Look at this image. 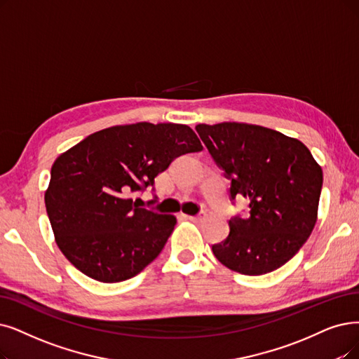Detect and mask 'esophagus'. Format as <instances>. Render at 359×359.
<instances>
[{"mask_svg": "<svg viewBox=\"0 0 359 359\" xmlns=\"http://www.w3.org/2000/svg\"><path fill=\"white\" fill-rule=\"evenodd\" d=\"M190 221H193V222H200V221H203L205 219V212H200V213H197V215H193V217H187Z\"/></svg>", "mask_w": 359, "mask_h": 359, "instance_id": "34e87169", "label": "esophagus"}]
</instances>
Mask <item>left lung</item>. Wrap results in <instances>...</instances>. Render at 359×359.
Masks as SVG:
<instances>
[{
    "instance_id": "left-lung-1",
    "label": "left lung",
    "mask_w": 359,
    "mask_h": 359,
    "mask_svg": "<svg viewBox=\"0 0 359 359\" xmlns=\"http://www.w3.org/2000/svg\"><path fill=\"white\" fill-rule=\"evenodd\" d=\"M196 131L231 181V200H249L250 215L228 221V237L212 246L217 259L245 276L289 262L317 222L323 170L296 138L259 125L200 123Z\"/></svg>"
}]
</instances>
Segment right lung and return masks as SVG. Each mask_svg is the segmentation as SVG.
Returning <instances> with one entry per match:
<instances>
[{"label": "right lung", "instance_id": "obj_1", "mask_svg": "<svg viewBox=\"0 0 359 359\" xmlns=\"http://www.w3.org/2000/svg\"><path fill=\"white\" fill-rule=\"evenodd\" d=\"M202 149L187 125L138 122L94 133L57 157L46 208L67 261L102 283L135 277L159 256L177 219L138 208L130 194Z\"/></svg>", "mask_w": 359, "mask_h": 359}]
</instances>
